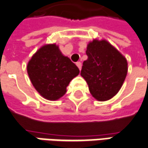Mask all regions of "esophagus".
<instances>
[{
	"label": "esophagus",
	"instance_id": "1",
	"mask_svg": "<svg viewBox=\"0 0 148 148\" xmlns=\"http://www.w3.org/2000/svg\"><path fill=\"white\" fill-rule=\"evenodd\" d=\"M76 65H77V66L78 67V69L81 71L82 69V63L80 62H76Z\"/></svg>",
	"mask_w": 148,
	"mask_h": 148
}]
</instances>
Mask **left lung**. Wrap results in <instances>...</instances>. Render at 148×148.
<instances>
[{
    "label": "left lung",
    "mask_w": 148,
    "mask_h": 148,
    "mask_svg": "<svg viewBox=\"0 0 148 148\" xmlns=\"http://www.w3.org/2000/svg\"><path fill=\"white\" fill-rule=\"evenodd\" d=\"M82 77L87 82L92 96L100 102L116 95L127 74V61L105 39H94L86 47Z\"/></svg>",
    "instance_id": "8db88e82"
}]
</instances>
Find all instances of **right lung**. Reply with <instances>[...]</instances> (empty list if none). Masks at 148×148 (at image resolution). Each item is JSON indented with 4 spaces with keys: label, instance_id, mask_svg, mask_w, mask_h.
<instances>
[{
    "label": "right lung",
    "instance_id": "obj_1",
    "mask_svg": "<svg viewBox=\"0 0 148 148\" xmlns=\"http://www.w3.org/2000/svg\"><path fill=\"white\" fill-rule=\"evenodd\" d=\"M27 73L36 90L47 100H58L66 94L70 82L79 70L56 44H46L32 56Z\"/></svg>",
    "mask_w": 148,
    "mask_h": 148
}]
</instances>
